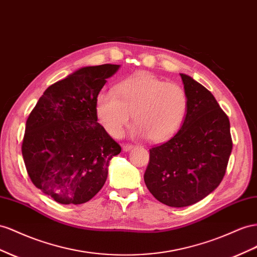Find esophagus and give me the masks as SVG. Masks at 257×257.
<instances>
[{"instance_id": "obj_1", "label": "esophagus", "mask_w": 257, "mask_h": 257, "mask_svg": "<svg viewBox=\"0 0 257 257\" xmlns=\"http://www.w3.org/2000/svg\"><path fill=\"white\" fill-rule=\"evenodd\" d=\"M134 148V145H131V144H125L123 145V150L124 151H130L131 149Z\"/></svg>"}]
</instances>
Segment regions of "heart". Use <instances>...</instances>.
<instances>
[{
	"mask_svg": "<svg viewBox=\"0 0 257 257\" xmlns=\"http://www.w3.org/2000/svg\"><path fill=\"white\" fill-rule=\"evenodd\" d=\"M188 107L183 86L141 72L117 84L114 92L100 94L97 115L110 135L120 137L133 114L136 135L163 142L182 127Z\"/></svg>",
	"mask_w": 257,
	"mask_h": 257,
	"instance_id": "heart-1",
	"label": "heart"
}]
</instances>
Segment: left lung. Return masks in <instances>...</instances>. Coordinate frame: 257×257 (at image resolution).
I'll list each match as a JSON object with an SVG mask.
<instances>
[{"instance_id": "1", "label": "left lung", "mask_w": 257, "mask_h": 257, "mask_svg": "<svg viewBox=\"0 0 257 257\" xmlns=\"http://www.w3.org/2000/svg\"><path fill=\"white\" fill-rule=\"evenodd\" d=\"M189 99L182 127L149 150L144 179L158 201L184 207L202 200L223 180L232 149L230 123L212 93L180 74Z\"/></svg>"}]
</instances>
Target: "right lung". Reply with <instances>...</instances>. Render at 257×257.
<instances>
[{
	"label": "right lung",
	"mask_w": 257,
	"mask_h": 257,
	"mask_svg": "<svg viewBox=\"0 0 257 257\" xmlns=\"http://www.w3.org/2000/svg\"><path fill=\"white\" fill-rule=\"evenodd\" d=\"M119 65L84 67L48 86L27 119L22 152L33 185L61 204H82L105 184L121 146L97 122V97Z\"/></svg>",
	"instance_id": "obj_1"
}]
</instances>
